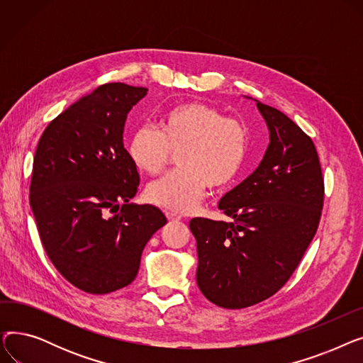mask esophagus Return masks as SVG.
<instances>
[{
    "instance_id": "1",
    "label": "esophagus",
    "mask_w": 363,
    "mask_h": 363,
    "mask_svg": "<svg viewBox=\"0 0 363 363\" xmlns=\"http://www.w3.org/2000/svg\"><path fill=\"white\" fill-rule=\"evenodd\" d=\"M166 218H167L170 222L181 220V215H178V213H175V212H166Z\"/></svg>"
}]
</instances>
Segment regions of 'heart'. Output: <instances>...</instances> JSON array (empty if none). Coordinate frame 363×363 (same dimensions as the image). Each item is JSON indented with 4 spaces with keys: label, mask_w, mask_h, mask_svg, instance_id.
I'll return each instance as SVG.
<instances>
[{
    "label": "heart",
    "mask_w": 363,
    "mask_h": 363,
    "mask_svg": "<svg viewBox=\"0 0 363 363\" xmlns=\"http://www.w3.org/2000/svg\"><path fill=\"white\" fill-rule=\"evenodd\" d=\"M249 129L206 103L188 101L163 113L159 130L141 126L128 143V156L140 172L159 175L178 152V166L147 188L150 203L172 212L196 208L206 191L230 185L249 152Z\"/></svg>",
    "instance_id": "1"
}]
</instances>
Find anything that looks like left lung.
Returning <instances> with one entry per match:
<instances>
[{
	"label": "left lung",
	"instance_id": "left-lung-1",
	"mask_svg": "<svg viewBox=\"0 0 363 363\" xmlns=\"http://www.w3.org/2000/svg\"><path fill=\"white\" fill-rule=\"evenodd\" d=\"M257 107L271 143L259 167L219 201L231 220L189 222L199 289L225 309L253 306L284 287L318 231L325 196L312 138L282 111Z\"/></svg>",
	"mask_w": 363,
	"mask_h": 363
}]
</instances>
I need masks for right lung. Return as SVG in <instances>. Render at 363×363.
<instances>
[{
  "mask_svg": "<svg viewBox=\"0 0 363 363\" xmlns=\"http://www.w3.org/2000/svg\"><path fill=\"white\" fill-rule=\"evenodd\" d=\"M147 91L100 85L48 123L35 151L29 203L45 253L89 294L135 279L145 244L167 222L155 206L129 204L140 175L122 133Z\"/></svg>",
  "mask_w": 363,
  "mask_h": 363,
  "instance_id": "add662e5",
  "label": "right lung"
}]
</instances>
